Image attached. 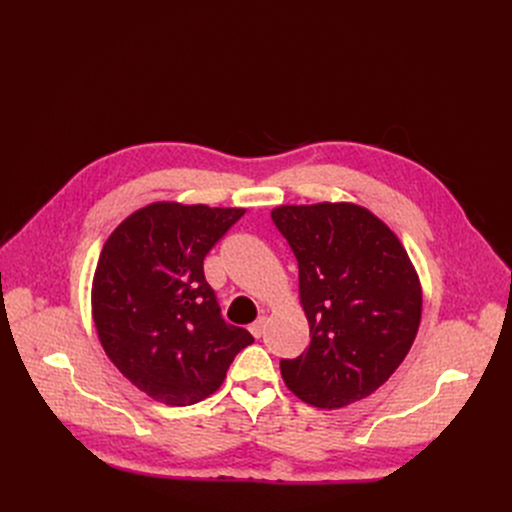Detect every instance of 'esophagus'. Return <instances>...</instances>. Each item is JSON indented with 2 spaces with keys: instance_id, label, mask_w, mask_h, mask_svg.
I'll list each match as a JSON object with an SVG mask.
<instances>
[{
  "instance_id": "esophagus-1",
  "label": "esophagus",
  "mask_w": 512,
  "mask_h": 512,
  "mask_svg": "<svg viewBox=\"0 0 512 512\" xmlns=\"http://www.w3.org/2000/svg\"><path fill=\"white\" fill-rule=\"evenodd\" d=\"M265 324H267V317H259L255 324H251V334L255 336V338H261V334L265 332Z\"/></svg>"
}]
</instances>
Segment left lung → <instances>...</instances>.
<instances>
[{
	"mask_svg": "<svg viewBox=\"0 0 512 512\" xmlns=\"http://www.w3.org/2000/svg\"><path fill=\"white\" fill-rule=\"evenodd\" d=\"M272 220L299 261L311 342L282 359L286 386L317 409L378 390L405 361L421 321V284L398 236L355 203L280 205Z\"/></svg>",
	"mask_w": 512,
	"mask_h": 512,
	"instance_id": "8db88e82",
	"label": "left lung"
}]
</instances>
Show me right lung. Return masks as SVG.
<instances>
[{"label": "right lung", "mask_w": 512, "mask_h": 512, "mask_svg": "<svg viewBox=\"0 0 512 512\" xmlns=\"http://www.w3.org/2000/svg\"><path fill=\"white\" fill-rule=\"evenodd\" d=\"M245 209L151 203L134 211L101 249L91 290L105 355L130 384L170 407L218 390L245 328L226 324L203 259Z\"/></svg>", "instance_id": "1"}]
</instances>
